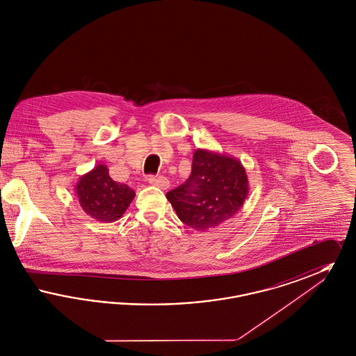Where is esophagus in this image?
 I'll return each mask as SVG.
<instances>
[{"label": "esophagus", "mask_w": 356, "mask_h": 356, "mask_svg": "<svg viewBox=\"0 0 356 356\" xmlns=\"http://www.w3.org/2000/svg\"><path fill=\"white\" fill-rule=\"evenodd\" d=\"M148 183L152 184V186H159L161 189H167L170 186V180L164 176H160V175L159 176H149Z\"/></svg>", "instance_id": "obj_1"}]
</instances>
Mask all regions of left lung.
<instances>
[{"mask_svg":"<svg viewBox=\"0 0 356 356\" xmlns=\"http://www.w3.org/2000/svg\"><path fill=\"white\" fill-rule=\"evenodd\" d=\"M248 177L232 156L196 149L189 179L167 193L179 219L196 231L229 220L248 196Z\"/></svg>","mask_w":356,"mask_h":356,"instance_id":"1","label":"left lung"}]
</instances>
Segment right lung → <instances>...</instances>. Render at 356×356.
<instances>
[{"label":"right lung","instance_id":"1","mask_svg":"<svg viewBox=\"0 0 356 356\" xmlns=\"http://www.w3.org/2000/svg\"><path fill=\"white\" fill-rule=\"evenodd\" d=\"M74 192L85 213L102 222L119 220L136 195L132 188L115 181L104 164L83 175Z\"/></svg>","mask_w":356,"mask_h":356}]
</instances>
